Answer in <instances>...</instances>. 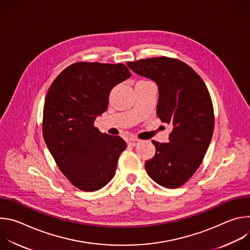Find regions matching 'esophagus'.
Masks as SVG:
<instances>
[{"label":"esophagus","instance_id":"34e87169","mask_svg":"<svg viewBox=\"0 0 250 250\" xmlns=\"http://www.w3.org/2000/svg\"><path fill=\"white\" fill-rule=\"evenodd\" d=\"M139 139H136V138H131L129 141H128V146H137L138 144H139Z\"/></svg>","mask_w":250,"mask_h":250}]
</instances>
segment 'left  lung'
<instances>
[{"label":"left lung","instance_id":"obj_1","mask_svg":"<svg viewBox=\"0 0 250 250\" xmlns=\"http://www.w3.org/2000/svg\"><path fill=\"white\" fill-rule=\"evenodd\" d=\"M126 65L156 83L157 116L173 127L169 142L152 140L156 152L146 162V172L165 188L180 187L199 168L211 140L215 118L208 91L195 71L178 59L154 57Z\"/></svg>","mask_w":250,"mask_h":250}]
</instances>
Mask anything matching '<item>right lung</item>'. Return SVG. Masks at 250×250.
I'll list each match as a JSON object with an SVG mask.
<instances>
[{
  "label": "right lung",
  "instance_id": "obj_1",
  "mask_svg": "<svg viewBox=\"0 0 250 250\" xmlns=\"http://www.w3.org/2000/svg\"><path fill=\"white\" fill-rule=\"evenodd\" d=\"M131 76L120 64L77 62L65 68L45 97L42 131L61 172L78 189L100 190L115 176L125 141L94 126L112 89Z\"/></svg>",
  "mask_w": 250,
  "mask_h": 250
}]
</instances>
